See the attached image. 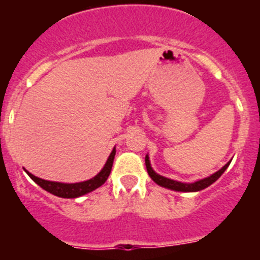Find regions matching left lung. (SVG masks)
I'll list each match as a JSON object with an SVG mask.
<instances>
[{"label": "left lung", "mask_w": 260, "mask_h": 260, "mask_svg": "<svg viewBox=\"0 0 260 260\" xmlns=\"http://www.w3.org/2000/svg\"><path fill=\"white\" fill-rule=\"evenodd\" d=\"M231 164V161L228 164H225L224 167L217 171L216 173H213L212 176L207 177V178H203V180H199L194 183H182V182H177V181L173 180H169L167 177H162L160 174L155 173L153 169L151 168L150 164V160H148V156H146V168H147V172L150 174V177L155 181L157 185L162 186V187H167V189H171V190H176V191H185V192H189V191H199V190H203L206 187H208L210 185H212L220 176L225 172V169L228 168V165Z\"/></svg>", "instance_id": "obj_1"}]
</instances>
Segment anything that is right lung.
<instances>
[{"instance_id": "obj_1", "label": "right lung", "mask_w": 260, "mask_h": 260, "mask_svg": "<svg viewBox=\"0 0 260 260\" xmlns=\"http://www.w3.org/2000/svg\"><path fill=\"white\" fill-rule=\"evenodd\" d=\"M114 155H116V148H113L112 153L108 157L107 164L104 165L103 171L95 176L93 178L88 181H84V182L79 183H61V182H52V181H45L41 180L39 177L34 176L29 172H27L32 180L35 181L40 187H43L44 190H47L50 194L59 197V198H78V197H82V195L87 194V192L93 191L95 189L100 187L105 181L108 180L109 177L110 171H112V165H113Z\"/></svg>"}]
</instances>
